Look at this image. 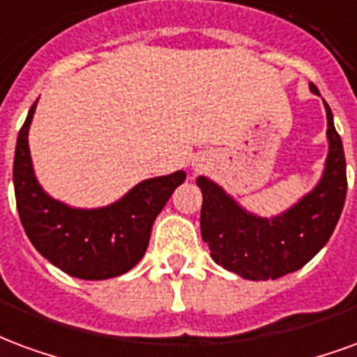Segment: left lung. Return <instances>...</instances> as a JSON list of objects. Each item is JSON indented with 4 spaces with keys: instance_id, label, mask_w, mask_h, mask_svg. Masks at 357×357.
<instances>
[{
    "instance_id": "obj_1",
    "label": "left lung",
    "mask_w": 357,
    "mask_h": 357,
    "mask_svg": "<svg viewBox=\"0 0 357 357\" xmlns=\"http://www.w3.org/2000/svg\"><path fill=\"white\" fill-rule=\"evenodd\" d=\"M310 91L319 95L316 85ZM327 114V158L314 188L274 217H261L239 205L209 176H197L202 190V238L211 259L243 280H278L310 262L331 238L346 199V160L342 140Z\"/></svg>"
}]
</instances>
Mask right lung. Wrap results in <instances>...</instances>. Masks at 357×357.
Listing matches in <instances>:
<instances>
[{"label": "right lung", "instance_id": "add662e5", "mask_svg": "<svg viewBox=\"0 0 357 357\" xmlns=\"http://www.w3.org/2000/svg\"><path fill=\"white\" fill-rule=\"evenodd\" d=\"M40 100V98H38ZM38 100L18 131L13 184L20 222L41 257L79 280H108L144 257L155 217L186 181L184 171L153 176L104 207H72L49 196L33 171L28 132Z\"/></svg>", "mask_w": 357, "mask_h": 357}]
</instances>
